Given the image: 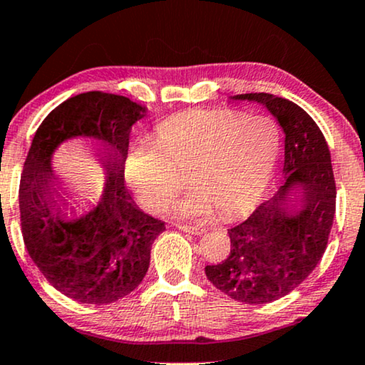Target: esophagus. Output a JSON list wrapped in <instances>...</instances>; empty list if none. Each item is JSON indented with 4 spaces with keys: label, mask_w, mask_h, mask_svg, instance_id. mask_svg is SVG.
I'll use <instances>...</instances> for the list:
<instances>
[{
    "label": "esophagus",
    "mask_w": 365,
    "mask_h": 365,
    "mask_svg": "<svg viewBox=\"0 0 365 365\" xmlns=\"http://www.w3.org/2000/svg\"><path fill=\"white\" fill-rule=\"evenodd\" d=\"M175 227H176L178 230H181V232H187V233H192V235H202V233H205V228H202V227L182 225V223H176Z\"/></svg>",
    "instance_id": "esophagus-1"
}]
</instances>
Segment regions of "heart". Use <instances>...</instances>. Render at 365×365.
Here are the masks:
<instances>
[{
  "mask_svg": "<svg viewBox=\"0 0 365 365\" xmlns=\"http://www.w3.org/2000/svg\"><path fill=\"white\" fill-rule=\"evenodd\" d=\"M158 145L142 143L125 165L128 182L155 210L179 194L173 163L195 161V187L173 207L179 218H205L218 209L237 217L253 207L267 186L279 155V128L264 115L230 109L189 110L158 127Z\"/></svg>",
  "mask_w": 365,
  "mask_h": 365,
  "instance_id": "heart-1",
  "label": "heart"
}]
</instances>
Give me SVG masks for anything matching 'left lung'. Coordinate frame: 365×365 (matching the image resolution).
I'll return each mask as SVG.
<instances>
[{
    "instance_id": "8db88e82",
    "label": "left lung",
    "mask_w": 365,
    "mask_h": 365,
    "mask_svg": "<svg viewBox=\"0 0 365 365\" xmlns=\"http://www.w3.org/2000/svg\"><path fill=\"white\" fill-rule=\"evenodd\" d=\"M233 99L262 104L282 127L285 184L228 228L230 255L220 264L205 266V276L230 299L259 305L292 292L322 259L333 227L336 184L327 140L300 106L267 93ZM295 185L302 186V204L292 215L287 202Z\"/></svg>"
}]
</instances>
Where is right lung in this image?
Instances as JSON below:
<instances>
[{"label": "right lung", "mask_w": 365, "mask_h": 365, "mask_svg": "<svg viewBox=\"0 0 365 365\" xmlns=\"http://www.w3.org/2000/svg\"><path fill=\"white\" fill-rule=\"evenodd\" d=\"M145 114V106L125 96L89 91L57 106L32 138L19 184L22 238L43 277L81 304L108 305L135 290L148 271L151 245L166 230L125 189L128 137ZM76 136L93 140L108 179L100 204L66 221L68 202L53 175L51 155Z\"/></svg>", "instance_id": "right-lung-1"}]
</instances>
